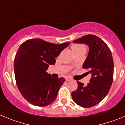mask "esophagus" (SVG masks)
Instances as JSON below:
<instances>
[{
    "label": "esophagus",
    "instance_id": "1",
    "mask_svg": "<svg viewBox=\"0 0 125 125\" xmlns=\"http://www.w3.org/2000/svg\"><path fill=\"white\" fill-rule=\"evenodd\" d=\"M66 80L67 81H72V79H71V78H66Z\"/></svg>",
    "mask_w": 125,
    "mask_h": 125
}]
</instances>
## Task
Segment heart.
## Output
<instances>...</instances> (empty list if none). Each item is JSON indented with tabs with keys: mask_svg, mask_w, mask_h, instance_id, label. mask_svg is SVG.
<instances>
[{
	"mask_svg": "<svg viewBox=\"0 0 125 125\" xmlns=\"http://www.w3.org/2000/svg\"><path fill=\"white\" fill-rule=\"evenodd\" d=\"M72 50L73 51V52H76V51H78L81 50V49H86L85 47L83 45H80V44H74L73 45L72 47Z\"/></svg>",
	"mask_w": 125,
	"mask_h": 125,
	"instance_id": "heart-1",
	"label": "heart"
}]
</instances>
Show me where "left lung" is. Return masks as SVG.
Instances as JSON below:
<instances>
[{
    "label": "left lung",
    "mask_w": 125,
    "mask_h": 125,
    "mask_svg": "<svg viewBox=\"0 0 125 125\" xmlns=\"http://www.w3.org/2000/svg\"><path fill=\"white\" fill-rule=\"evenodd\" d=\"M85 44L89 52L83 68L89 69L91 78L86 86L77 81L78 89L73 91L74 102L83 108H91L101 102L108 94L113 80L114 64L110 48L102 39L88 34L74 41Z\"/></svg>",
    "instance_id": "1"
}]
</instances>
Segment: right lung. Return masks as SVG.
Instances as JSON below:
<instances>
[{"label": "right lung", "instance_id": "1", "mask_svg": "<svg viewBox=\"0 0 125 125\" xmlns=\"http://www.w3.org/2000/svg\"><path fill=\"white\" fill-rule=\"evenodd\" d=\"M69 44H55L37 38L26 41L19 47L14 62L15 81L20 93L31 104L46 106L56 100L65 79L52 78L46 71Z\"/></svg>", "mask_w": 125, "mask_h": 125}]
</instances>
